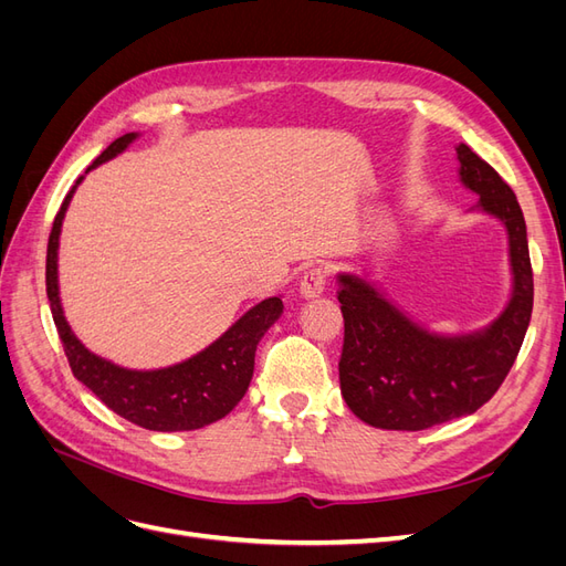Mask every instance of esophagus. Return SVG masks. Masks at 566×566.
<instances>
[{
    "mask_svg": "<svg viewBox=\"0 0 566 566\" xmlns=\"http://www.w3.org/2000/svg\"><path fill=\"white\" fill-rule=\"evenodd\" d=\"M325 290V271L323 269H310L300 281V295L304 300L321 297Z\"/></svg>",
    "mask_w": 566,
    "mask_h": 566,
    "instance_id": "esophagus-1",
    "label": "esophagus"
}]
</instances>
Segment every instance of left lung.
I'll return each instance as SVG.
<instances>
[{
  "label": "left lung",
  "mask_w": 566,
  "mask_h": 566,
  "mask_svg": "<svg viewBox=\"0 0 566 566\" xmlns=\"http://www.w3.org/2000/svg\"><path fill=\"white\" fill-rule=\"evenodd\" d=\"M455 153L460 184L479 196L470 212L499 219L507 233L510 300L484 328L449 335L403 312L370 273H337L345 316L339 389L352 413L380 430L418 432L484 406L515 364L534 310L517 196L468 144H458Z\"/></svg>",
  "instance_id": "obj_1"
}]
</instances>
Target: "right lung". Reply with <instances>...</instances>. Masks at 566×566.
I'll return each instance as SVG.
<instances>
[{
    "instance_id": "right-lung-1",
    "label": "right lung",
    "mask_w": 566,
    "mask_h": 566,
    "mask_svg": "<svg viewBox=\"0 0 566 566\" xmlns=\"http://www.w3.org/2000/svg\"><path fill=\"white\" fill-rule=\"evenodd\" d=\"M136 139H139V132L119 136L87 167V172L117 158ZM84 175L67 191L51 227L46 248V297L75 378L87 385L113 413L144 430L186 432L221 420L245 397L254 370L256 345L283 314L281 295L250 306L212 345L172 366L148 370L125 368L94 354L90 347H84V342L67 323L59 290L61 227Z\"/></svg>"
}]
</instances>
